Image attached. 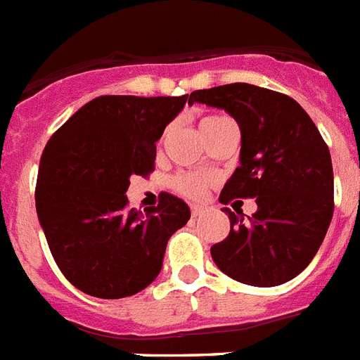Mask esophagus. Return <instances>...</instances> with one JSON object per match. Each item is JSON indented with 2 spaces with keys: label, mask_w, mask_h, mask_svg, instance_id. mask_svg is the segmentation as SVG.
<instances>
[{
  "label": "esophagus",
  "mask_w": 360,
  "mask_h": 360,
  "mask_svg": "<svg viewBox=\"0 0 360 360\" xmlns=\"http://www.w3.org/2000/svg\"><path fill=\"white\" fill-rule=\"evenodd\" d=\"M207 207L206 206H202V204H191V215L193 217H200L206 213Z\"/></svg>",
  "instance_id": "obj_1"
}]
</instances>
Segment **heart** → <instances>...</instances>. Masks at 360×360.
<instances>
[{
    "mask_svg": "<svg viewBox=\"0 0 360 360\" xmlns=\"http://www.w3.org/2000/svg\"><path fill=\"white\" fill-rule=\"evenodd\" d=\"M217 120H221V115H206V117H202L200 124H198V129H206L212 123H215ZM212 182V178L207 176V174L202 173H182L174 176L173 180V187L176 189L178 193H182L186 197L197 198L204 195L206 191V187L210 186Z\"/></svg>",
    "mask_w": 360,
    "mask_h": 360,
    "instance_id": "heart-1",
    "label": "heart"
}]
</instances>
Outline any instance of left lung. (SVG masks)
Masks as SVG:
<instances>
[{
    "label": "left lung",
    "mask_w": 360,
    "mask_h": 360,
    "mask_svg": "<svg viewBox=\"0 0 360 360\" xmlns=\"http://www.w3.org/2000/svg\"><path fill=\"white\" fill-rule=\"evenodd\" d=\"M193 103L224 110L239 124V167L219 200L257 204L246 219L222 207L231 230L212 246L215 265L254 287L292 280L316 255L333 217V165L316 124L294 99L246 82L193 91Z\"/></svg>",
    "instance_id": "8db88e82"
}]
</instances>
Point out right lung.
Masks as SVG:
<instances>
[{"label": "right lung", "instance_id": "add662e5", "mask_svg": "<svg viewBox=\"0 0 360 360\" xmlns=\"http://www.w3.org/2000/svg\"><path fill=\"white\" fill-rule=\"evenodd\" d=\"M186 103L187 95H103L47 141L38 221L58 269L82 292L117 300L143 290L162 270L169 237L189 221V206L171 193L145 215L127 206L130 176L153 171L156 141Z\"/></svg>", "mask_w": 360, "mask_h": 360}]
</instances>
